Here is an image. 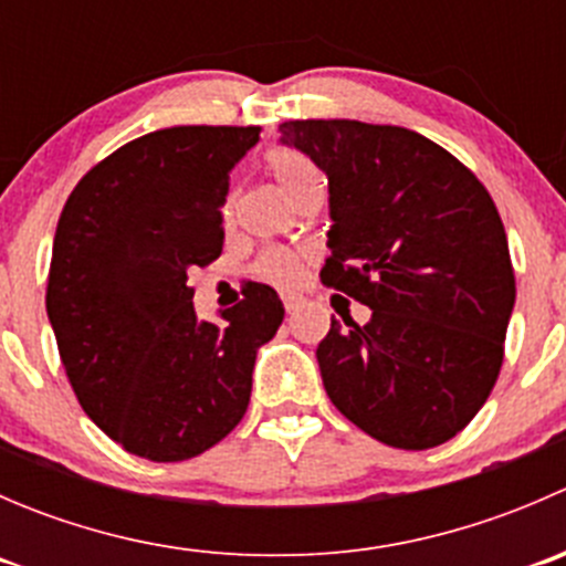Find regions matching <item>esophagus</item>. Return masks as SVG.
Masks as SVG:
<instances>
[{
  "mask_svg": "<svg viewBox=\"0 0 566 566\" xmlns=\"http://www.w3.org/2000/svg\"><path fill=\"white\" fill-rule=\"evenodd\" d=\"M282 301H284V310H287L290 315H293V312H298L301 306H304V298H301V295H293V293L282 295Z\"/></svg>",
  "mask_w": 566,
  "mask_h": 566,
  "instance_id": "34e87169",
  "label": "esophagus"
}]
</instances>
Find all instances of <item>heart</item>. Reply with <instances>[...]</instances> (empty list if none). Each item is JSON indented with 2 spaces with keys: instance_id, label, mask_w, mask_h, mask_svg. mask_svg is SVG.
I'll return each mask as SVG.
<instances>
[{
  "instance_id": "obj_1",
  "label": "heart",
  "mask_w": 566,
  "mask_h": 566,
  "mask_svg": "<svg viewBox=\"0 0 566 566\" xmlns=\"http://www.w3.org/2000/svg\"><path fill=\"white\" fill-rule=\"evenodd\" d=\"M268 164V172L273 175V180L282 186V191L287 193L293 202H298L306 191H312L315 186H323V175H319L317 164L312 161L306 153L295 150V147H276V150L268 153L265 158ZM232 197L227 199L224 208H221V216L227 221L232 219ZM251 273L256 279L268 284H276V287H293L298 284V279L304 276V254L293 249H282V247H273L265 249L260 256L254 260L251 265Z\"/></svg>"
}]
</instances>
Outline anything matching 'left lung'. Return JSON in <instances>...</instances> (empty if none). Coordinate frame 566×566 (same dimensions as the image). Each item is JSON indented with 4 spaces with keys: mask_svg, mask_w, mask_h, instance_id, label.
<instances>
[{
    "mask_svg": "<svg viewBox=\"0 0 566 566\" xmlns=\"http://www.w3.org/2000/svg\"><path fill=\"white\" fill-rule=\"evenodd\" d=\"M282 142L328 175L319 279L373 310L331 317L319 375L345 419L397 449H432L479 413L499 380L515 306L504 224L479 177L399 125L290 119Z\"/></svg>",
    "mask_w": 566,
    "mask_h": 566,
    "instance_id": "8db88e82",
    "label": "left lung"
}]
</instances>
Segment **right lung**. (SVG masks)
I'll return each mask as SVG.
<instances>
[{"mask_svg":"<svg viewBox=\"0 0 566 566\" xmlns=\"http://www.w3.org/2000/svg\"><path fill=\"white\" fill-rule=\"evenodd\" d=\"M260 125H175L95 164L67 197L45 312L84 413L153 462L202 454L251 397L256 347L284 319L276 290L251 284L221 323L197 319L188 271L221 254L230 172Z\"/></svg>","mask_w":566,"mask_h":566,"instance_id":"1","label":"right lung"}]
</instances>
